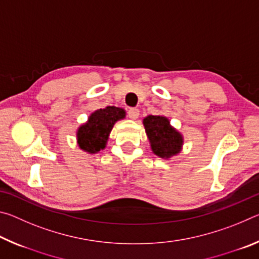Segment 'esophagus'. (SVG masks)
<instances>
[{"instance_id": "esophagus-1", "label": "esophagus", "mask_w": 259, "mask_h": 259, "mask_svg": "<svg viewBox=\"0 0 259 259\" xmlns=\"http://www.w3.org/2000/svg\"><path fill=\"white\" fill-rule=\"evenodd\" d=\"M128 115H129L130 119H133V120L137 119V117L139 116V109L136 108V107H130L128 109Z\"/></svg>"}]
</instances>
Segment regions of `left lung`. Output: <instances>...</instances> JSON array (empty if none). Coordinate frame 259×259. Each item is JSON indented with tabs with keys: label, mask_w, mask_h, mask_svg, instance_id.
<instances>
[{
	"label": "left lung",
	"mask_w": 259,
	"mask_h": 259,
	"mask_svg": "<svg viewBox=\"0 0 259 259\" xmlns=\"http://www.w3.org/2000/svg\"><path fill=\"white\" fill-rule=\"evenodd\" d=\"M144 126L154 154L168 159L181 152L182 135L170 126L166 117L148 115L144 119Z\"/></svg>",
	"instance_id": "left-lung-1"
}]
</instances>
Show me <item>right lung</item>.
<instances>
[{"label":"right lung","mask_w":259,"mask_h":259,"mask_svg":"<svg viewBox=\"0 0 259 259\" xmlns=\"http://www.w3.org/2000/svg\"><path fill=\"white\" fill-rule=\"evenodd\" d=\"M125 112L122 108L107 106L93 113L85 124L77 130L78 145L89 153H98L105 148L108 135L114 123L123 119Z\"/></svg>","instance_id":"1"}]
</instances>
